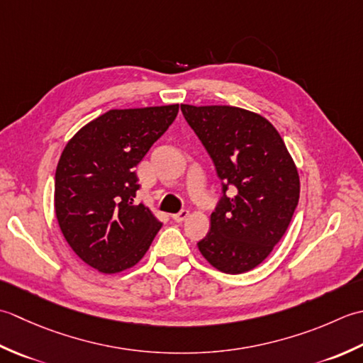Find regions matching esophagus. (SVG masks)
Returning a JSON list of instances; mask_svg holds the SVG:
<instances>
[{
  "label": "esophagus",
  "instance_id": "obj_1",
  "mask_svg": "<svg viewBox=\"0 0 363 363\" xmlns=\"http://www.w3.org/2000/svg\"><path fill=\"white\" fill-rule=\"evenodd\" d=\"M188 216H189V211L188 210H182L180 213L172 214V219L175 220V223H183V220L186 219Z\"/></svg>",
  "mask_w": 363,
  "mask_h": 363
}]
</instances>
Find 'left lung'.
<instances>
[{
	"mask_svg": "<svg viewBox=\"0 0 363 363\" xmlns=\"http://www.w3.org/2000/svg\"><path fill=\"white\" fill-rule=\"evenodd\" d=\"M223 180L210 232L197 242L225 274L254 269L282 240L299 201V174L282 136L263 116L238 106L182 105ZM233 188L234 196L225 191Z\"/></svg>",
	"mask_w": 363,
	"mask_h": 363,
	"instance_id": "1",
	"label": "left lung"
}]
</instances>
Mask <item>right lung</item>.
<instances>
[{
    "label": "right lung",
    "mask_w": 363,
    "mask_h": 363,
    "mask_svg": "<svg viewBox=\"0 0 363 363\" xmlns=\"http://www.w3.org/2000/svg\"><path fill=\"white\" fill-rule=\"evenodd\" d=\"M177 113L179 105L109 109L64 147L55 175L57 224L73 252L103 274L138 264L162 225L135 203V169Z\"/></svg>",
    "instance_id": "1"
}]
</instances>
